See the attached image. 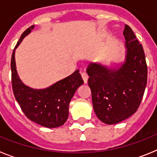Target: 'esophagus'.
<instances>
[{
    "mask_svg": "<svg viewBox=\"0 0 157 157\" xmlns=\"http://www.w3.org/2000/svg\"><path fill=\"white\" fill-rule=\"evenodd\" d=\"M82 78L83 81H84V83H87V82H88V75L86 72L82 73Z\"/></svg>",
    "mask_w": 157,
    "mask_h": 157,
    "instance_id": "34e87169",
    "label": "esophagus"
}]
</instances>
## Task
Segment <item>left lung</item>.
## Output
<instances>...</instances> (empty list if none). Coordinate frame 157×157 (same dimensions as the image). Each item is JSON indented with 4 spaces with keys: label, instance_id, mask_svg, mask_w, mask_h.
Instances as JSON below:
<instances>
[{
    "label": "left lung",
    "instance_id": "obj_1",
    "mask_svg": "<svg viewBox=\"0 0 157 157\" xmlns=\"http://www.w3.org/2000/svg\"><path fill=\"white\" fill-rule=\"evenodd\" d=\"M125 60L112 67L90 63L87 67L93 107L101 121L116 124L138 110L147 84V64L142 45L125 25Z\"/></svg>",
    "mask_w": 157,
    "mask_h": 157
}]
</instances>
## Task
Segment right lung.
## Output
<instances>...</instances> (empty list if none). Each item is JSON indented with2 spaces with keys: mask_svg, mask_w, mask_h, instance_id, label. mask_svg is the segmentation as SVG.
I'll use <instances>...</instances> for the list:
<instances>
[{
  "mask_svg": "<svg viewBox=\"0 0 157 157\" xmlns=\"http://www.w3.org/2000/svg\"><path fill=\"white\" fill-rule=\"evenodd\" d=\"M34 28L33 25L23 32L12 52L11 59L12 90L16 100L29 120L42 127L55 128L63 125L67 121L71 100L84 82L79 71L76 70L71 75L45 89L37 90L25 85L16 71L15 52L23 38Z\"/></svg>",
  "mask_w": 157,
  "mask_h": 157,
  "instance_id": "obj_1",
  "label": "right lung"
}]
</instances>
